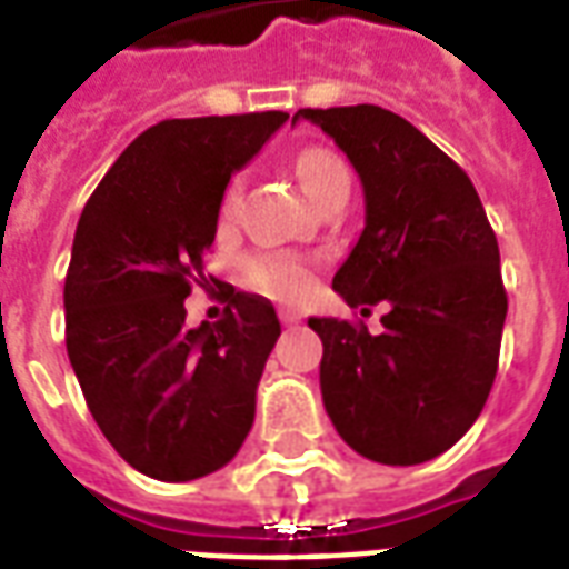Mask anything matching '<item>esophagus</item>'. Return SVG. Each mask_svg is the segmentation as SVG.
<instances>
[{
  "mask_svg": "<svg viewBox=\"0 0 569 569\" xmlns=\"http://www.w3.org/2000/svg\"><path fill=\"white\" fill-rule=\"evenodd\" d=\"M298 320H301V317H298L296 310H280V322H283V326H296Z\"/></svg>",
  "mask_w": 569,
  "mask_h": 569,
  "instance_id": "1",
  "label": "esophagus"
}]
</instances>
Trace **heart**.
<instances>
[{
  "label": "heart",
  "instance_id": "heart-1",
  "mask_svg": "<svg viewBox=\"0 0 569 569\" xmlns=\"http://www.w3.org/2000/svg\"><path fill=\"white\" fill-rule=\"evenodd\" d=\"M296 173L301 188L308 191L310 198L320 200L329 188L338 182H350L345 161L329 149L310 146V149L298 151ZM240 191H243V179L237 176L234 182L228 186L222 200V216H231L240 203ZM243 273L252 286H259L261 292L277 298H301L310 292V271L298 259L289 256H252L243 261Z\"/></svg>",
  "mask_w": 569,
  "mask_h": 569
}]
</instances>
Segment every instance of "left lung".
Wrapping results in <instances>:
<instances>
[{"label": "left lung", "mask_w": 569, "mask_h": 569, "mask_svg": "<svg viewBox=\"0 0 569 569\" xmlns=\"http://www.w3.org/2000/svg\"><path fill=\"white\" fill-rule=\"evenodd\" d=\"M298 118L332 137L366 191V228L332 289L350 308L390 305L381 335L310 317L322 406L375 463L432 460L476 423L497 378L509 308L497 234L469 176L402 116L362 103Z\"/></svg>", "instance_id": "1"}]
</instances>
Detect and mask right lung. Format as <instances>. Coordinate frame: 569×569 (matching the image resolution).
<instances>
[{
    "label": "right lung",
    "mask_w": 569,
    "mask_h": 569,
    "mask_svg": "<svg viewBox=\"0 0 569 569\" xmlns=\"http://www.w3.org/2000/svg\"><path fill=\"white\" fill-rule=\"evenodd\" d=\"M286 118L161 121L121 151L81 210L63 286L67 353L97 427L142 476H210L252 429L280 338L273 305L222 286V320L186 329V298L212 280L203 256L228 179Z\"/></svg>",
    "instance_id": "1"
}]
</instances>
